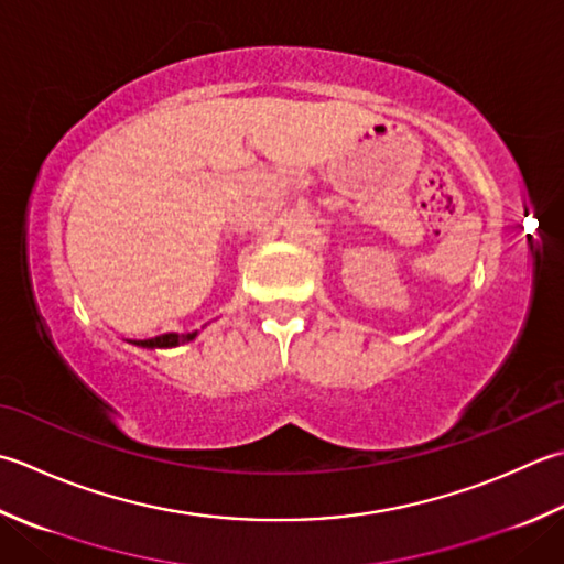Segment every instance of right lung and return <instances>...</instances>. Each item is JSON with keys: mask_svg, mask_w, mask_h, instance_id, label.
Segmentation results:
<instances>
[{"mask_svg": "<svg viewBox=\"0 0 564 564\" xmlns=\"http://www.w3.org/2000/svg\"><path fill=\"white\" fill-rule=\"evenodd\" d=\"M197 333H169V335H159V337H151V339H134L137 347H149V349H169V347H178L185 345V341L195 339Z\"/></svg>", "mask_w": 564, "mask_h": 564, "instance_id": "1", "label": "right lung"}]
</instances>
